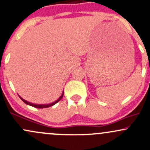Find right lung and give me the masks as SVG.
Here are the masks:
<instances>
[{"label": "right lung", "instance_id": "obj_1", "mask_svg": "<svg viewBox=\"0 0 150 150\" xmlns=\"http://www.w3.org/2000/svg\"><path fill=\"white\" fill-rule=\"evenodd\" d=\"M63 94H64V92H63V93H62V94H61V97H60L59 98H58V99H57V100H56V101H54V102L51 103V104H32V103L28 102V101H26V100H25V99H22V98L21 97H20V96H19V97H20V99H21V100L23 101L24 102H25L26 104L30 105V106H33V107H35V108H48V107H50V106H53V105H54V104H56V103L58 102V101H59L61 100V99H62V98H63Z\"/></svg>", "mask_w": 150, "mask_h": 150}]
</instances>
